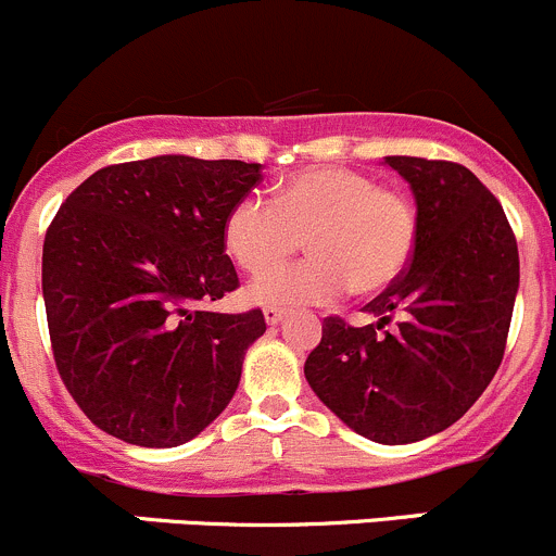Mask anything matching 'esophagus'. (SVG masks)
Listing matches in <instances>:
<instances>
[{"label":"esophagus","instance_id":"obj_1","mask_svg":"<svg viewBox=\"0 0 556 556\" xmlns=\"http://www.w3.org/2000/svg\"><path fill=\"white\" fill-rule=\"evenodd\" d=\"M263 317H266L268 325H277L282 323L285 309H279V306H263Z\"/></svg>","mask_w":556,"mask_h":556}]
</instances>
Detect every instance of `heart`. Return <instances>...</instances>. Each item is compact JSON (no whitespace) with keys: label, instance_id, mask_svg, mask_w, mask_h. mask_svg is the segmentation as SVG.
Segmentation results:
<instances>
[{"label":"heart","instance_id":"heart-1","mask_svg":"<svg viewBox=\"0 0 556 556\" xmlns=\"http://www.w3.org/2000/svg\"><path fill=\"white\" fill-rule=\"evenodd\" d=\"M417 210L397 190L341 166L301 169L274 190V201L244 195L223 226L226 250L252 277L283 265L307 239L301 267L257 279L255 304H333L346 290L379 295L406 274L417 250Z\"/></svg>","mask_w":556,"mask_h":556}]
</instances>
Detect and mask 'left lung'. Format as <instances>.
Returning a JSON list of instances; mask_svg holds the SVG:
<instances>
[{"instance_id": "left-lung-1", "label": "left lung", "mask_w": 556, "mask_h": 556, "mask_svg": "<svg viewBox=\"0 0 556 556\" xmlns=\"http://www.w3.org/2000/svg\"><path fill=\"white\" fill-rule=\"evenodd\" d=\"M417 201L406 274L352 328L325 317L306 357L319 401L377 444H412L457 422L495 377L519 290V250L501 201L452 161L387 155Z\"/></svg>"}]
</instances>
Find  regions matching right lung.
<instances>
[{
  "label": "right lung",
  "mask_w": 556,
  "mask_h": 556,
  "mask_svg": "<svg viewBox=\"0 0 556 556\" xmlns=\"http://www.w3.org/2000/svg\"><path fill=\"white\" fill-rule=\"evenodd\" d=\"M261 164L155 155L104 166L55 212L42 247L53 361L104 433L166 450L233 397L261 309L206 312L239 288L223 226Z\"/></svg>",
  "instance_id": "1"
}]
</instances>
